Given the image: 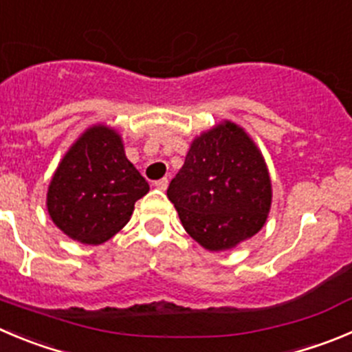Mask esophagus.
<instances>
[{
  "instance_id": "obj_1",
  "label": "esophagus",
  "mask_w": 352,
  "mask_h": 352,
  "mask_svg": "<svg viewBox=\"0 0 352 352\" xmlns=\"http://www.w3.org/2000/svg\"><path fill=\"white\" fill-rule=\"evenodd\" d=\"M154 186H156L160 191H165L166 187H168V179H166V177H163V179L156 180V182H154Z\"/></svg>"
}]
</instances>
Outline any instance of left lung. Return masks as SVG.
Here are the masks:
<instances>
[{"mask_svg": "<svg viewBox=\"0 0 352 352\" xmlns=\"http://www.w3.org/2000/svg\"><path fill=\"white\" fill-rule=\"evenodd\" d=\"M166 196L187 234L206 250L221 252L261 231L271 180L257 146L226 121L192 142Z\"/></svg>", "mask_w": 352, "mask_h": 352, "instance_id": "8db88e82", "label": "left lung"}]
</instances>
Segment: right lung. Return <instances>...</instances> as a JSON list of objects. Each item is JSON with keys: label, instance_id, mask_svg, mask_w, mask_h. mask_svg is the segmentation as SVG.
I'll list each match as a JSON object with an SVG mask.
<instances>
[{"label": "right lung", "instance_id": "right-lung-1", "mask_svg": "<svg viewBox=\"0 0 352 352\" xmlns=\"http://www.w3.org/2000/svg\"><path fill=\"white\" fill-rule=\"evenodd\" d=\"M147 191L149 184L126 160L120 135L98 124L58 165L48 187V213L69 238L98 245L126 226Z\"/></svg>", "mask_w": 352, "mask_h": 352}]
</instances>
